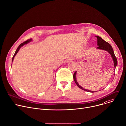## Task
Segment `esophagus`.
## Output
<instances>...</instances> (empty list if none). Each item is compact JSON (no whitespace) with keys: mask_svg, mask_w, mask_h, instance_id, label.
Returning a JSON list of instances; mask_svg holds the SVG:
<instances>
[{"mask_svg":"<svg viewBox=\"0 0 126 126\" xmlns=\"http://www.w3.org/2000/svg\"><path fill=\"white\" fill-rule=\"evenodd\" d=\"M73 59H74L73 57H69V58H68V59L66 60V62H67V63L70 62V61L73 60Z\"/></svg>","mask_w":126,"mask_h":126,"instance_id":"esophagus-1","label":"esophagus"}]
</instances>
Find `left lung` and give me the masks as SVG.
Wrapping results in <instances>:
<instances>
[{"instance_id":"1","label":"left lung","mask_w":126,"mask_h":126,"mask_svg":"<svg viewBox=\"0 0 126 126\" xmlns=\"http://www.w3.org/2000/svg\"><path fill=\"white\" fill-rule=\"evenodd\" d=\"M97 38V46L98 47L96 48V49H99V50H105L107 51L111 56L112 59L113 61V64H114V67H115V69H116V67L117 66V59L116 58V57L115 56V54H114V52L113 50L112 49V47L110 46V45L108 43V42H107L106 41H105V40H103L101 38H100L99 36H95ZM76 73H77V71H75V72L73 74V79H74V80L75 82V83L76 84V85L78 86V87L82 89L83 90H85L86 91H88V92L90 93H94L95 91H91L89 90H88L87 89H85L84 88L82 87V86H81L77 82V81L76 80Z\"/></svg>"}]
</instances>
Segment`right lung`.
<instances>
[{"instance_id": "right-lung-1", "label": "right lung", "mask_w": 126, "mask_h": 126, "mask_svg": "<svg viewBox=\"0 0 126 126\" xmlns=\"http://www.w3.org/2000/svg\"><path fill=\"white\" fill-rule=\"evenodd\" d=\"M31 41H32V39H30V40H28L26 41V42H24V43H21V44H20V45H19V46L18 47V48H17V49H16V52H15V54H14V56H13V57L12 62H13V60H14V58H15V56L16 55V54L17 53V52H18V51L19 50V49H20V48H21V47L23 46H24L25 45H26V44H28L29 43H30V42H31Z\"/></svg>"}]
</instances>
